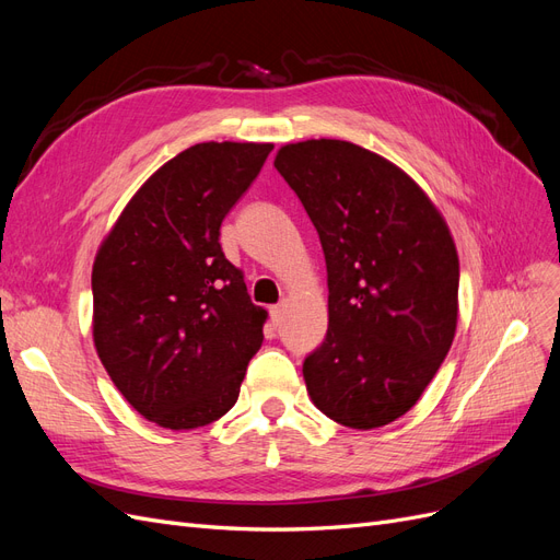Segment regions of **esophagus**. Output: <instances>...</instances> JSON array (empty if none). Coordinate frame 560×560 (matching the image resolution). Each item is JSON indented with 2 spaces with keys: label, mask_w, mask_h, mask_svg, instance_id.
<instances>
[{
  "label": "esophagus",
  "mask_w": 560,
  "mask_h": 560,
  "mask_svg": "<svg viewBox=\"0 0 560 560\" xmlns=\"http://www.w3.org/2000/svg\"><path fill=\"white\" fill-rule=\"evenodd\" d=\"M282 315H284V303H278V306L270 308V322H273L276 327L282 325Z\"/></svg>",
  "instance_id": "esophagus-1"
}]
</instances>
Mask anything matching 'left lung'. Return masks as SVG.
Masks as SVG:
<instances>
[{
  "label": "left lung",
  "mask_w": 560,
  "mask_h": 560,
  "mask_svg": "<svg viewBox=\"0 0 560 560\" xmlns=\"http://www.w3.org/2000/svg\"><path fill=\"white\" fill-rule=\"evenodd\" d=\"M276 167L327 261L329 329L303 362L308 395L346 428H383L453 343L460 264L448 226L409 175L352 142L284 144Z\"/></svg>",
  "instance_id": "left-lung-1"
}]
</instances>
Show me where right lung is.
<instances>
[{"label": "right lung", "instance_id": "1", "mask_svg": "<svg viewBox=\"0 0 560 560\" xmlns=\"http://www.w3.org/2000/svg\"><path fill=\"white\" fill-rule=\"evenodd\" d=\"M273 144L200 142L130 198L93 264V341L135 411L167 430L222 418L264 341L266 311L219 245Z\"/></svg>", "mask_w": 560, "mask_h": 560}]
</instances>
